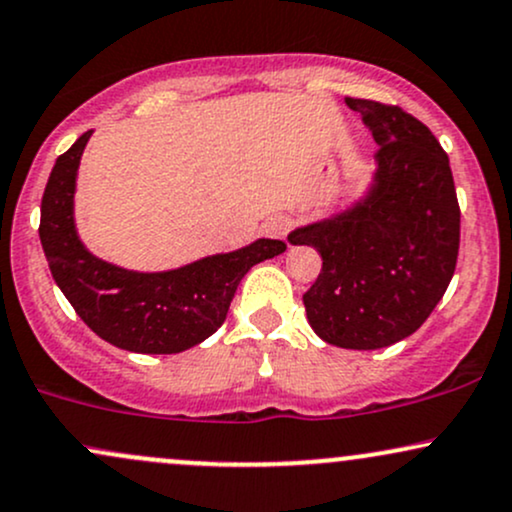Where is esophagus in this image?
Masks as SVG:
<instances>
[{"mask_svg": "<svg viewBox=\"0 0 512 512\" xmlns=\"http://www.w3.org/2000/svg\"><path fill=\"white\" fill-rule=\"evenodd\" d=\"M289 228H291V219H286V216H274V219L264 223V233L272 238H284L286 233H289Z\"/></svg>", "mask_w": 512, "mask_h": 512, "instance_id": "esophagus-1", "label": "esophagus"}]
</instances>
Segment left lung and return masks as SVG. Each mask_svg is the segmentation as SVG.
<instances>
[{
    "mask_svg": "<svg viewBox=\"0 0 512 512\" xmlns=\"http://www.w3.org/2000/svg\"><path fill=\"white\" fill-rule=\"evenodd\" d=\"M375 144V170L361 197L289 233L313 245L322 272L305 291V315L322 342L385 349L433 313L460 250V207L450 158L424 122L395 105L346 98Z\"/></svg>",
    "mask_w": 512,
    "mask_h": 512,
    "instance_id": "left-lung-1",
    "label": "left lung"
}]
</instances>
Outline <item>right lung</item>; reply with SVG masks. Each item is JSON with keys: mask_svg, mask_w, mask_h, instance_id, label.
I'll use <instances>...</instances> for the list:
<instances>
[{"mask_svg": "<svg viewBox=\"0 0 512 512\" xmlns=\"http://www.w3.org/2000/svg\"><path fill=\"white\" fill-rule=\"evenodd\" d=\"M91 134H81L57 158L40 204V243L52 279L76 315L117 349L180 354L202 344L226 320L240 279L281 255L286 243L257 238L166 272H134L101 260L81 243L74 219L76 175Z\"/></svg>", "mask_w": 512, "mask_h": 512, "instance_id": "add662e5", "label": "right lung"}]
</instances>
